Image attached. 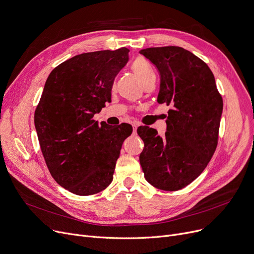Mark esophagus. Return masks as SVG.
Returning <instances> with one entry per match:
<instances>
[{
    "mask_svg": "<svg viewBox=\"0 0 254 254\" xmlns=\"http://www.w3.org/2000/svg\"><path fill=\"white\" fill-rule=\"evenodd\" d=\"M131 126H132V130H134V132H136L137 127H138V125H137V124H132Z\"/></svg>",
    "mask_w": 254,
    "mask_h": 254,
    "instance_id": "obj_1",
    "label": "esophagus"
}]
</instances>
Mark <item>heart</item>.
Masks as SVG:
<instances>
[{
	"label": "heart",
	"mask_w": 254,
	"mask_h": 254,
	"mask_svg": "<svg viewBox=\"0 0 254 254\" xmlns=\"http://www.w3.org/2000/svg\"><path fill=\"white\" fill-rule=\"evenodd\" d=\"M131 69L134 73L137 75V77L140 79V81L143 83V85H147L150 82H155V73L153 69L151 68L150 64L142 59H137L131 64Z\"/></svg>",
	"instance_id": "1"
}]
</instances>
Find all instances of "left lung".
<instances>
[{
  "mask_svg": "<svg viewBox=\"0 0 254 254\" xmlns=\"http://www.w3.org/2000/svg\"><path fill=\"white\" fill-rule=\"evenodd\" d=\"M158 70V104L168 112L165 137L139 127L144 142L140 164L145 179L156 189L179 190L202 174L217 143L223 102L214 75L205 62L178 46L140 50Z\"/></svg>",
  "mask_w": 254,
  "mask_h": 254,
  "instance_id": "obj_1",
  "label": "left lung"
}]
</instances>
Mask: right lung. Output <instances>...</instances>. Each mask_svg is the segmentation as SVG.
<instances>
[{"label":"right lung","instance_id":"1","mask_svg":"<svg viewBox=\"0 0 254 254\" xmlns=\"http://www.w3.org/2000/svg\"><path fill=\"white\" fill-rule=\"evenodd\" d=\"M129 50L86 52L49 74L35 111V127L45 163L61 186L78 195L104 190L113 173L128 124L99 125L93 115L111 101L114 79Z\"/></svg>","mask_w":254,"mask_h":254}]
</instances>
